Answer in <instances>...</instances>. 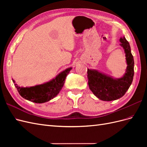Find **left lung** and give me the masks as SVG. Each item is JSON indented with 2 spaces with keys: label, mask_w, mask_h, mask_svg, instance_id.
<instances>
[{
  "label": "left lung",
  "mask_w": 147,
  "mask_h": 147,
  "mask_svg": "<svg viewBox=\"0 0 147 147\" xmlns=\"http://www.w3.org/2000/svg\"><path fill=\"white\" fill-rule=\"evenodd\" d=\"M121 46L126 53L127 62L126 72L119 79H114L95 70L88 69V85L91 91L102 100L111 101L123 96L131 86L134 77V61L129 43L126 38H120Z\"/></svg>",
  "instance_id": "obj_1"
}]
</instances>
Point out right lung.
Returning <instances> with one entry per match:
<instances>
[{
	"mask_svg": "<svg viewBox=\"0 0 147 147\" xmlns=\"http://www.w3.org/2000/svg\"><path fill=\"white\" fill-rule=\"evenodd\" d=\"M71 69L72 67L67 69L52 80L39 85L30 88H20L15 83V85L19 94L25 99L35 103H44L54 98L59 92ZM12 80L15 83L13 79Z\"/></svg>",
	"mask_w": 147,
	"mask_h": 147,
	"instance_id": "add662e5",
	"label": "right lung"
}]
</instances>
